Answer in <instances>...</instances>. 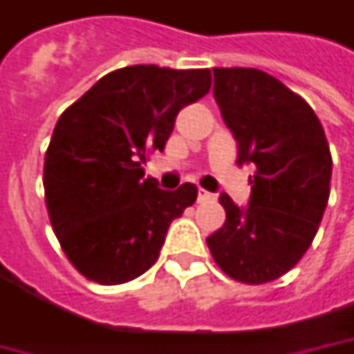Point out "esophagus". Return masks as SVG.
Returning a JSON list of instances; mask_svg holds the SVG:
<instances>
[{
    "mask_svg": "<svg viewBox=\"0 0 354 354\" xmlns=\"http://www.w3.org/2000/svg\"><path fill=\"white\" fill-rule=\"evenodd\" d=\"M211 201H214V195H212V193L205 191V189H198L197 203H211Z\"/></svg>",
    "mask_w": 354,
    "mask_h": 354,
    "instance_id": "1",
    "label": "esophagus"
}]
</instances>
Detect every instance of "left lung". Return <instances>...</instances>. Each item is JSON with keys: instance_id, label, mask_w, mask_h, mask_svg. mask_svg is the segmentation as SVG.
Listing matches in <instances>:
<instances>
[{"instance_id": "8db88e82", "label": "left lung", "mask_w": 354, "mask_h": 354, "mask_svg": "<svg viewBox=\"0 0 354 354\" xmlns=\"http://www.w3.org/2000/svg\"><path fill=\"white\" fill-rule=\"evenodd\" d=\"M214 100L238 143L236 163H254L250 205L218 201L226 221L207 238L228 278L260 286L288 274L317 234L331 193V151L311 106L258 68H212Z\"/></svg>"}]
</instances>
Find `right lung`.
<instances>
[{"label":"right lung","mask_w":354,"mask_h":354,"mask_svg":"<svg viewBox=\"0 0 354 354\" xmlns=\"http://www.w3.org/2000/svg\"><path fill=\"white\" fill-rule=\"evenodd\" d=\"M211 90V71L136 64L112 71L59 118L45 153L48 218L68 262L118 286L147 272L197 187L161 191L142 163L169 140L175 116Z\"/></svg>","instance_id":"obj_1"}]
</instances>
